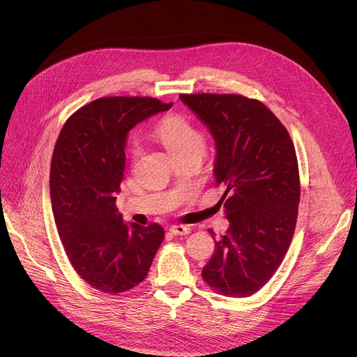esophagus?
Returning a JSON list of instances; mask_svg holds the SVG:
<instances>
[{
  "mask_svg": "<svg viewBox=\"0 0 357 357\" xmlns=\"http://www.w3.org/2000/svg\"><path fill=\"white\" fill-rule=\"evenodd\" d=\"M169 231L175 236H186L190 233V227L189 226H183V225H175V226H171Z\"/></svg>",
  "mask_w": 357,
  "mask_h": 357,
  "instance_id": "esophagus-1",
  "label": "esophagus"
}]
</instances>
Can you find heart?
Masks as SVG:
<instances>
[{
	"mask_svg": "<svg viewBox=\"0 0 357 357\" xmlns=\"http://www.w3.org/2000/svg\"><path fill=\"white\" fill-rule=\"evenodd\" d=\"M154 137L169 151L174 160L199 157L202 158L206 151V137L203 131L190 120L179 114L164 117L154 130ZM132 157L139 154L137 142L131 146Z\"/></svg>",
	"mask_w": 357,
	"mask_h": 357,
	"instance_id": "1",
	"label": "heart"
}]
</instances>
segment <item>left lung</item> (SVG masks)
I'll use <instances>...</instances> for the list:
<instances>
[{
  "label": "left lung",
  "instance_id": "obj_1",
  "mask_svg": "<svg viewBox=\"0 0 357 357\" xmlns=\"http://www.w3.org/2000/svg\"><path fill=\"white\" fill-rule=\"evenodd\" d=\"M179 97L209 128L216 185L226 188L219 203L230 225L202 270L203 281L226 296H250L274 275L294 236L301 192L294 144L259 100L213 93Z\"/></svg>",
  "mask_w": 357,
  "mask_h": 357
}]
</instances>
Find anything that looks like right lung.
<instances>
[{"instance_id":"obj_1","label":"right lung","mask_w":357,"mask_h":357,"mask_svg":"<svg viewBox=\"0 0 357 357\" xmlns=\"http://www.w3.org/2000/svg\"><path fill=\"white\" fill-rule=\"evenodd\" d=\"M152 97H103L73 113L50 164V200L59 237L75 271L93 288L119 294L148 274L164 229L124 223L116 206L131 128L167 112Z\"/></svg>"}]
</instances>
